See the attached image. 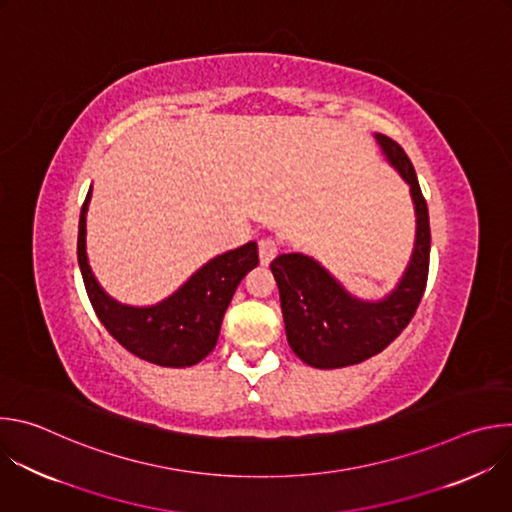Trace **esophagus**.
Listing matches in <instances>:
<instances>
[{"label":"esophagus","mask_w":512,"mask_h":512,"mask_svg":"<svg viewBox=\"0 0 512 512\" xmlns=\"http://www.w3.org/2000/svg\"><path fill=\"white\" fill-rule=\"evenodd\" d=\"M277 255V245L275 241L271 239H261L259 241V259H261V265H269Z\"/></svg>","instance_id":"obj_1"}]
</instances>
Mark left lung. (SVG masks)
<instances>
[{"label": "left lung", "mask_w": 512, "mask_h": 512, "mask_svg": "<svg viewBox=\"0 0 512 512\" xmlns=\"http://www.w3.org/2000/svg\"><path fill=\"white\" fill-rule=\"evenodd\" d=\"M391 168L407 182L415 210L413 251L395 287L379 300L358 298L314 257L281 253L271 261L285 336L314 369H342L385 350L413 318L429 271V214L415 170L401 145L375 133Z\"/></svg>", "instance_id": "1"}]
</instances>
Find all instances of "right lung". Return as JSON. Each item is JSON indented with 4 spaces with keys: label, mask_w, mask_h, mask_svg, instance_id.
Masks as SVG:
<instances>
[{
    "label": "right lung",
    "mask_w": 512,
    "mask_h": 512,
    "mask_svg": "<svg viewBox=\"0 0 512 512\" xmlns=\"http://www.w3.org/2000/svg\"><path fill=\"white\" fill-rule=\"evenodd\" d=\"M89 188L79 221V267L89 300L107 332L131 354L158 367L184 369L216 346L223 316L241 279L259 263L257 243L225 251L196 269L176 291L152 306H129L111 298L97 281L87 255Z\"/></svg>",
    "instance_id": "1"
}]
</instances>
